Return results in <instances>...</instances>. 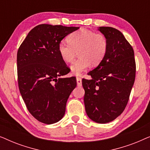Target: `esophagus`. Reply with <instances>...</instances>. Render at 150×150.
<instances>
[{"label":"esophagus","instance_id":"34e87169","mask_svg":"<svg viewBox=\"0 0 150 150\" xmlns=\"http://www.w3.org/2000/svg\"><path fill=\"white\" fill-rule=\"evenodd\" d=\"M76 82H77V85L81 87L82 85V79L80 77H77L76 78Z\"/></svg>","mask_w":150,"mask_h":150}]
</instances>
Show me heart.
Instances as JSON below:
<instances>
[{
	"instance_id": "heart-1",
	"label": "heart",
	"mask_w": 150,
	"mask_h": 150,
	"mask_svg": "<svg viewBox=\"0 0 150 150\" xmlns=\"http://www.w3.org/2000/svg\"><path fill=\"white\" fill-rule=\"evenodd\" d=\"M67 41L59 43L58 52L65 63L73 61L78 52L79 58L70 66L71 73L76 76H79L91 64L99 65L108 50V40L104 34L85 28L73 32Z\"/></svg>"
}]
</instances>
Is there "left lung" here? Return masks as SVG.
<instances>
[{"label":"left lung","instance_id":"obj_1","mask_svg":"<svg viewBox=\"0 0 150 150\" xmlns=\"http://www.w3.org/2000/svg\"><path fill=\"white\" fill-rule=\"evenodd\" d=\"M108 40V50L97 67L89 71L91 80H82L84 103L88 117L99 124L115 120L128 104L136 74L134 50L120 30L101 26Z\"/></svg>","mask_w":150,"mask_h":150}]
</instances>
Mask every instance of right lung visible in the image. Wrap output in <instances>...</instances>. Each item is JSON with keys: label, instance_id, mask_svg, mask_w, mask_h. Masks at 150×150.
<instances>
[{"label": "right lung", "instance_id": "add662e5", "mask_svg": "<svg viewBox=\"0 0 150 150\" xmlns=\"http://www.w3.org/2000/svg\"><path fill=\"white\" fill-rule=\"evenodd\" d=\"M79 28L40 24L28 33L18 50L20 92L30 113L44 124L63 118L67 100L76 87L75 78H59L69 69L59 54L58 45Z\"/></svg>", "mask_w": 150, "mask_h": 150}]
</instances>
